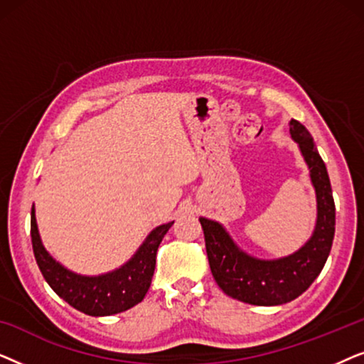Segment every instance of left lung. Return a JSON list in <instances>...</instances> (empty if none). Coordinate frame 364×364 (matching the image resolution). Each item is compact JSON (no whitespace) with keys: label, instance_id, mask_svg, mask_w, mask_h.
<instances>
[{"label":"left lung","instance_id":"8db88e82","mask_svg":"<svg viewBox=\"0 0 364 364\" xmlns=\"http://www.w3.org/2000/svg\"><path fill=\"white\" fill-rule=\"evenodd\" d=\"M290 132L310 168L318 202L315 233L301 250L280 260H257L238 250L222 225L200 218L208 265L217 285L228 296L250 305H283L306 291L325 267L335 237V200L325 162L303 124L291 119Z\"/></svg>","mask_w":364,"mask_h":364}]
</instances>
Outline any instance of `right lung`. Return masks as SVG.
<instances>
[{
	"label": "right lung",
	"instance_id": "right-lung-1",
	"mask_svg": "<svg viewBox=\"0 0 364 364\" xmlns=\"http://www.w3.org/2000/svg\"><path fill=\"white\" fill-rule=\"evenodd\" d=\"M172 223L157 227L139 252L119 270L102 277H81L54 262L44 250L31 208V242L36 263L48 285L76 310L91 316H107L126 311L146 296L156 268L157 248Z\"/></svg>",
	"mask_w": 364,
	"mask_h": 364
}]
</instances>
